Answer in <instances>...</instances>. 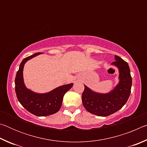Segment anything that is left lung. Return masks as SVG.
Here are the masks:
<instances>
[{"label": "left lung", "mask_w": 147, "mask_h": 147, "mask_svg": "<svg viewBox=\"0 0 147 147\" xmlns=\"http://www.w3.org/2000/svg\"><path fill=\"white\" fill-rule=\"evenodd\" d=\"M112 64L119 70V84L110 93L100 94L84 86L82 100L86 110L94 115L106 117L119 110L127 102L131 87V76L127 62L118 56Z\"/></svg>", "instance_id": "obj_1"}]
</instances>
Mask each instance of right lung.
Segmentation results:
<instances>
[{
    "instance_id": "obj_1",
    "label": "right lung",
    "mask_w": 147,
    "mask_h": 147,
    "mask_svg": "<svg viewBox=\"0 0 147 147\" xmlns=\"http://www.w3.org/2000/svg\"><path fill=\"white\" fill-rule=\"evenodd\" d=\"M41 53H35L26 57L20 64L17 72L15 84L16 93L19 102L29 112L36 116H47L53 115L59 110L64 94L73 86V84L59 86L49 93H36L27 89L24 84L23 71L26 62Z\"/></svg>"
}]
</instances>
